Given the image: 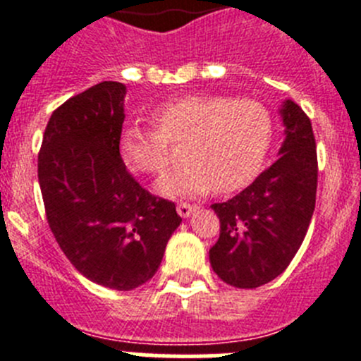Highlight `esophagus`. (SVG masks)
Instances as JSON below:
<instances>
[{
	"mask_svg": "<svg viewBox=\"0 0 361 361\" xmlns=\"http://www.w3.org/2000/svg\"><path fill=\"white\" fill-rule=\"evenodd\" d=\"M195 209H197V206H191V204H186V202L177 204V213L183 216V219H188V216L195 212Z\"/></svg>",
	"mask_w": 361,
	"mask_h": 361,
	"instance_id": "34e87169",
	"label": "esophagus"
}]
</instances>
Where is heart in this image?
Instances as JSON below:
<instances>
[{
    "mask_svg": "<svg viewBox=\"0 0 361 361\" xmlns=\"http://www.w3.org/2000/svg\"><path fill=\"white\" fill-rule=\"evenodd\" d=\"M155 128L124 124L119 152L137 173H162L171 147L183 145L186 166L159 178L155 191L170 199L240 190L262 166L273 137L269 111L258 101L184 95L152 111Z\"/></svg>",
    "mask_w": 361,
    "mask_h": 361,
    "instance_id": "obj_1",
    "label": "heart"
}]
</instances>
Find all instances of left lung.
<instances>
[{
    "instance_id": "8db88e82",
    "label": "left lung",
    "mask_w": 361,
    "mask_h": 361,
    "mask_svg": "<svg viewBox=\"0 0 361 361\" xmlns=\"http://www.w3.org/2000/svg\"><path fill=\"white\" fill-rule=\"evenodd\" d=\"M279 114L283 124L279 159L238 195L212 204L220 237L209 250V264L233 288H260L283 273L314 212L318 161L311 121L291 99Z\"/></svg>"
}]
</instances>
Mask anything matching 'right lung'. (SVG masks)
Listing matches in <instances>:
<instances>
[{
  "label": "right lung",
  "instance_id": "obj_1",
  "mask_svg": "<svg viewBox=\"0 0 361 361\" xmlns=\"http://www.w3.org/2000/svg\"><path fill=\"white\" fill-rule=\"evenodd\" d=\"M126 86L103 81L50 117L37 178L57 244L90 282L132 291L148 282L180 226L175 204L128 173L119 153Z\"/></svg>",
  "mask_w": 361,
  "mask_h": 361
}]
</instances>
